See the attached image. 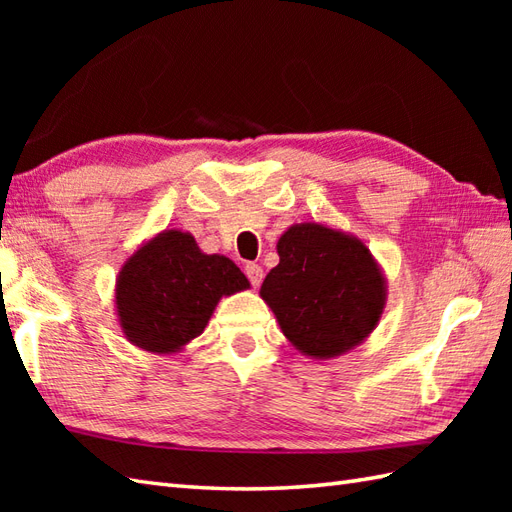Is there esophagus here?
<instances>
[{"label":"esophagus","instance_id":"obj_1","mask_svg":"<svg viewBox=\"0 0 512 512\" xmlns=\"http://www.w3.org/2000/svg\"><path fill=\"white\" fill-rule=\"evenodd\" d=\"M244 273H246L250 284H253V288H259V284H262V281H264V268L259 266V264H253V262L246 264L244 266Z\"/></svg>","mask_w":512,"mask_h":512}]
</instances>
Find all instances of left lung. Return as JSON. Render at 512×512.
<instances>
[{
	"label": "left lung",
	"mask_w": 512,
	"mask_h": 512,
	"mask_svg": "<svg viewBox=\"0 0 512 512\" xmlns=\"http://www.w3.org/2000/svg\"><path fill=\"white\" fill-rule=\"evenodd\" d=\"M259 297L303 356L328 361L367 341L387 306V279L363 239L321 222L292 224Z\"/></svg>",
	"instance_id": "8db88e82"
}]
</instances>
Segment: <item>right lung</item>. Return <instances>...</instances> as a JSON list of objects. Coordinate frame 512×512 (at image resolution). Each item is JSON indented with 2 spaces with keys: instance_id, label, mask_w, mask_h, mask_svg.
<instances>
[{
  "instance_id": "right-lung-1",
  "label": "right lung",
  "mask_w": 512,
  "mask_h": 512,
  "mask_svg": "<svg viewBox=\"0 0 512 512\" xmlns=\"http://www.w3.org/2000/svg\"><path fill=\"white\" fill-rule=\"evenodd\" d=\"M250 288L231 259L206 255L191 233L167 228L129 255L114 308L125 339L149 354H176L204 332L222 297Z\"/></svg>"
}]
</instances>
